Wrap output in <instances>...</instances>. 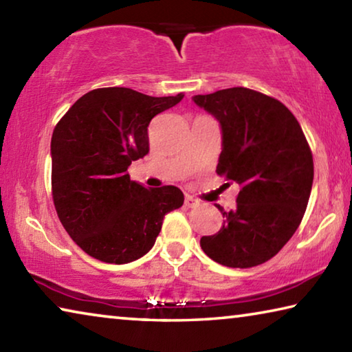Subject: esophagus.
<instances>
[{
    "instance_id": "1",
    "label": "esophagus",
    "mask_w": 352,
    "mask_h": 352,
    "mask_svg": "<svg viewBox=\"0 0 352 352\" xmlns=\"http://www.w3.org/2000/svg\"><path fill=\"white\" fill-rule=\"evenodd\" d=\"M185 205L188 206V208H194V206L199 205V200H196L192 196H186L185 197Z\"/></svg>"
}]
</instances>
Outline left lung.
I'll list each match as a JSON object with an SVG mask.
<instances>
[{
  "mask_svg": "<svg viewBox=\"0 0 352 352\" xmlns=\"http://www.w3.org/2000/svg\"><path fill=\"white\" fill-rule=\"evenodd\" d=\"M192 100L219 122L216 172L241 186L235 208L216 205L224 224L200 238V248L228 267L265 263L293 236L309 204L314 158L302 128L285 104L248 87Z\"/></svg>",
  "mask_w": 352,
  "mask_h": 352,
  "instance_id": "1",
  "label": "left lung"
}]
</instances>
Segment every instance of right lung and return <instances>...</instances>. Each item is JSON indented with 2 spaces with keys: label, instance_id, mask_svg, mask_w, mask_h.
I'll use <instances>...</instances> for the list:
<instances>
[{
  "label": "right lung",
  "instance_id": "1",
  "mask_svg": "<svg viewBox=\"0 0 352 352\" xmlns=\"http://www.w3.org/2000/svg\"><path fill=\"white\" fill-rule=\"evenodd\" d=\"M182 98L96 89L56 125L53 202L70 238L94 258L116 265L141 258L153 248L166 213L183 205L177 186L147 189L126 172L148 153L150 120Z\"/></svg>",
  "mask_w": 352,
  "mask_h": 352
}]
</instances>
